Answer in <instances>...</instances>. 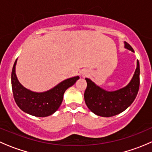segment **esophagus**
Returning <instances> with one entry per match:
<instances>
[{"mask_svg": "<svg viewBox=\"0 0 152 152\" xmlns=\"http://www.w3.org/2000/svg\"><path fill=\"white\" fill-rule=\"evenodd\" d=\"M88 74V71H86V70H85V71L82 72V75L83 76H86Z\"/></svg>", "mask_w": 152, "mask_h": 152, "instance_id": "34e87169", "label": "esophagus"}]
</instances>
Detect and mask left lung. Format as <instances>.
Masks as SVG:
<instances>
[{
  "instance_id": "8db88e82",
  "label": "left lung",
  "mask_w": 152,
  "mask_h": 152,
  "mask_svg": "<svg viewBox=\"0 0 152 152\" xmlns=\"http://www.w3.org/2000/svg\"><path fill=\"white\" fill-rule=\"evenodd\" d=\"M125 48L134 52L127 42H125ZM85 80L87 88L84 97L88 108L100 117H110L117 115L127 109L137 95L140 87L139 61H137L136 70L129 85L117 91H104L91 79L86 78Z\"/></svg>"
}]
</instances>
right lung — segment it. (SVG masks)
Returning <instances> with one entry per match:
<instances>
[{
	"label": "right lung",
	"mask_w": 152,
	"mask_h": 152,
	"mask_svg": "<svg viewBox=\"0 0 152 152\" xmlns=\"http://www.w3.org/2000/svg\"><path fill=\"white\" fill-rule=\"evenodd\" d=\"M15 61L12 71L11 80L15 101L23 111L38 117H45L55 113L61 105L66 90L76 83L79 76L70 78L52 89L42 93L32 92L20 85L15 74Z\"/></svg>",
	"instance_id": "right-lung-1"
}]
</instances>
